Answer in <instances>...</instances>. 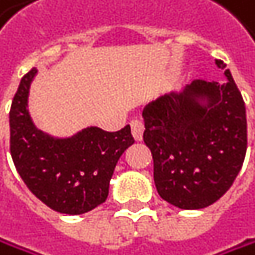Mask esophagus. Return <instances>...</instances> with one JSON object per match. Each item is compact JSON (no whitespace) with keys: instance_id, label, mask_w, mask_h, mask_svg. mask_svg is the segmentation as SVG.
<instances>
[{"instance_id":"obj_1","label":"esophagus","mask_w":255,"mask_h":255,"mask_svg":"<svg viewBox=\"0 0 255 255\" xmlns=\"http://www.w3.org/2000/svg\"><path fill=\"white\" fill-rule=\"evenodd\" d=\"M130 129H132V135L135 138V141H141L143 139V132H144V125L139 120H132L130 122Z\"/></svg>"}]
</instances>
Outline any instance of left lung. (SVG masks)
Returning <instances> with one entry per match:
<instances>
[{
	"label": "left lung",
	"instance_id": "obj_1",
	"mask_svg": "<svg viewBox=\"0 0 255 255\" xmlns=\"http://www.w3.org/2000/svg\"><path fill=\"white\" fill-rule=\"evenodd\" d=\"M216 65L225 70L219 59ZM224 74V83L198 79L143 109L158 195L182 210L221 199L245 159V103L230 70Z\"/></svg>",
	"mask_w": 255,
	"mask_h": 255
}]
</instances>
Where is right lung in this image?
<instances>
[{"instance_id": "1", "label": "right lung", "mask_w": 255, "mask_h": 255, "mask_svg": "<svg viewBox=\"0 0 255 255\" xmlns=\"http://www.w3.org/2000/svg\"><path fill=\"white\" fill-rule=\"evenodd\" d=\"M30 70L10 108V153L30 192L47 207L65 214H83L103 204L109 181L123 152L133 144L130 126L117 132L86 128L70 138H54L37 129L27 102Z\"/></svg>"}]
</instances>
